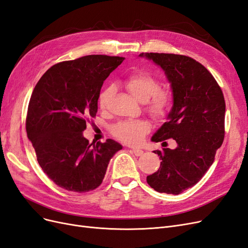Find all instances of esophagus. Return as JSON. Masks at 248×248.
I'll return each instance as SVG.
<instances>
[{"label":"esophagus","mask_w":248,"mask_h":248,"mask_svg":"<svg viewBox=\"0 0 248 248\" xmlns=\"http://www.w3.org/2000/svg\"><path fill=\"white\" fill-rule=\"evenodd\" d=\"M131 153L134 154L136 156H140V155H143V153H144V151L141 150V149H132Z\"/></svg>","instance_id":"obj_1"}]
</instances>
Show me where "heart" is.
<instances>
[{
    "label": "heart",
    "mask_w": 248,
    "mask_h": 248,
    "mask_svg": "<svg viewBox=\"0 0 248 248\" xmlns=\"http://www.w3.org/2000/svg\"><path fill=\"white\" fill-rule=\"evenodd\" d=\"M126 91L140 103L146 102V110L155 118H164L170 110L171 93L166 89H159V81L147 73H135L126 77L124 81ZM114 89L107 86L99 97L101 108H105ZM150 125L146 121H125L113 126V135L127 144H138L149 131Z\"/></svg>",
    "instance_id": "1"
}]
</instances>
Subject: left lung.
<instances>
[{
	"label": "left lung",
	"mask_w": 248,
	"mask_h": 248,
	"mask_svg": "<svg viewBox=\"0 0 248 248\" xmlns=\"http://www.w3.org/2000/svg\"><path fill=\"white\" fill-rule=\"evenodd\" d=\"M165 72L173 93L167 122L151 138L174 139L175 149L154 153L162 159L159 169L146 180L158 193L179 195L194 186L209 169L225 138L226 103L217 80L199 62L172 53H140Z\"/></svg>",
	"instance_id": "left-lung-1"
}]
</instances>
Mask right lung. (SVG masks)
I'll use <instances>...</instances> for the list:
<instances>
[{
	"instance_id": "right-lung-1",
	"label": "right lung",
	"mask_w": 248,
	"mask_h": 248,
	"mask_svg": "<svg viewBox=\"0 0 248 248\" xmlns=\"http://www.w3.org/2000/svg\"><path fill=\"white\" fill-rule=\"evenodd\" d=\"M124 58L86 55L47 70L31 95L26 127L37 161L57 186L85 193L97 188L108 164L123 146L84 138L86 122L95 116L101 87Z\"/></svg>"
}]
</instances>
